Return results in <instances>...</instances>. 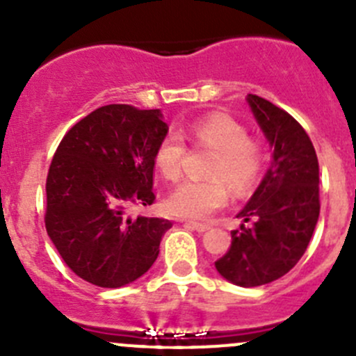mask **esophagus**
<instances>
[{
    "mask_svg": "<svg viewBox=\"0 0 356 356\" xmlns=\"http://www.w3.org/2000/svg\"><path fill=\"white\" fill-rule=\"evenodd\" d=\"M186 225L196 229L198 232H204V231H208V229L211 227L210 224H204V222H195V220H186Z\"/></svg>",
    "mask_w": 356,
    "mask_h": 356,
    "instance_id": "obj_1",
    "label": "esophagus"
}]
</instances>
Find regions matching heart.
Instances as JSON below:
<instances>
[{
    "label": "heart",
    "mask_w": 356,
    "mask_h": 356,
    "mask_svg": "<svg viewBox=\"0 0 356 356\" xmlns=\"http://www.w3.org/2000/svg\"><path fill=\"white\" fill-rule=\"evenodd\" d=\"M193 145L213 149L207 165L208 177L188 179L167 198V211L182 218H204L224 207L229 186L236 195H245L257 184L265 163L261 143L251 139L241 122L224 113L196 118L182 132ZM188 146L179 132H168L155 149V165L167 181L182 174Z\"/></svg>",
    "instance_id": "b5f03b06"
}]
</instances>
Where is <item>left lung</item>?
Returning <instances> with one entry per match:
<instances>
[{
	"mask_svg": "<svg viewBox=\"0 0 356 356\" xmlns=\"http://www.w3.org/2000/svg\"><path fill=\"white\" fill-rule=\"evenodd\" d=\"M248 103L274 146L270 170L238 213L250 225L232 231L218 274L243 288L286 275L307 251L321 211L318 160L300 122L274 103L248 95Z\"/></svg>",
	"mask_w": 356,
	"mask_h": 356,
	"instance_id": "obj_1",
	"label": "left lung"
}]
</instances>
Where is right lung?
Wrapping results in <instances>:
<instances>
[{
    "mask_svg": "<svg viewBox=\"0 0 356 356\" xmlns=\"http://www.w3.org/2000/svg\"><path fill=\"white\" fill-rule=\"evenodd\" d=\"M160 110L106 105L72 125L46 179L44 224L67 267L99 288H120L155 264L167 218L136 217L155 203Z\"/></svg>",
    "mask_w": 356,
    "mask_h": 356,
    "instance_id": "right-lung-1",
    "label": "right lung"
}]
</instances>
